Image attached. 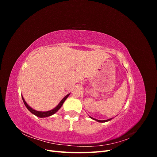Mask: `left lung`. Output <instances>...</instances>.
Instances as JSON below:
<instances>
[{"label":"left lung","mask_w":157,"mask_h":157,"mask_svg":"<svg viewBox=\"0 0 157 157\" xmlns=\"http://www.w3.org/2000/svg\"><path fill=\"white\" fill-rule=\"evenodd\" d=\"M90 118H92L91 117H90ZM94 120H96V121H97L98 122H107V121H110L111 119H108V120H105V121H99V120H96V119H94V118H93Z\"/></svg>","instance_id":"8db88e82"}]
</instances>
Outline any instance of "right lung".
Here are the masks:
<instances>
[{"mask_svg":"<svg viewBox=\"0 0 157 157\" xmlns=\"http://www.w3.org/2000/svg\"><path fill=\"white\" fill-rule=\"evenodd\" d=\"M69 96V94H67V96H66L62 100H61L60 101V103L58 104V105L56 107H55L54 109H52V110H50V111H45V112H42V111H35L34 110V109H33L31 107H30L29 105H27V103L25 102V101L24 100V99H23V96H22V99H23V103H24L25 105L26 106V107L27 108L28 110H29L31 113L34 114L35 115H36V117H40V118H42V117H50L51 115H53V114H54L55 113H56L57 111H58L59 109L61 108V107L62 106V105L63 104L64 101H65V99L67 98V97Z\"/></svg>","mask_w":157,"mask_h":157,"instance_id":"add662e5","label":"right lung"}]
</instances>
